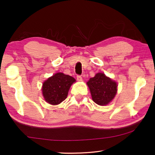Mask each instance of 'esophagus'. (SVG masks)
<instances>
[{"mask_svg": "<svg viewBox=\"0 0 155 155\" xmlns=\"http://www.w3.org/2000/svg\"><path fill=\"white\" fill-rule=\"evenodd\" d=\"M77 80H78V81H82V76L81 75H77Z\"/></svg>", "mask_w": 155, "mask_h": 155, "instance_id": "1", "label": "esophagus"}]
</instances>
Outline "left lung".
<instances>
[{"label": "left lung", "mask_w": 155, "mask_h": 155, "mask_svg": "<svg viewBox=\"0 0 155 155\" xmlns=\"http://www.w3.org/2000/svg\"><path fill=\"white\" fill-rule=\"evenodd\" d=\"M92 100L96 104L105 105L113 99L117 93V83L104 73H98L87 82Z\"/></svg>", "instance_id": "1"}]
</instances>
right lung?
<instances>
[{
  "label": "right lung",
  "instance_id": "right-lung-1",
  "mask_svg": "<svg viewBox=\"0 0 155 155\" xmlns=\"http://www.w3.org/2000/svg\"><path fill=\"white\" fill-rule=\"evenodd\" d=\"M75 80L62 73H56L42 84V94L45 100L51 105L61 104L68 96V90Z\"/></svg>",
  "mask_w": 155,
  "mask_h": 155
}]
</instances>
